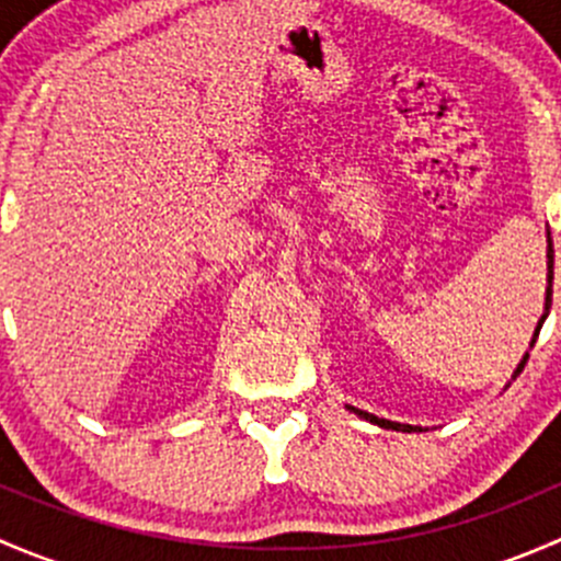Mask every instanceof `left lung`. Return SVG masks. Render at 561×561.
I'll return each instance as SVG.
<instances>
[{
	"label": "left lung",
	"mask_w": 561,
	"mask_h": 561,
	"mask_svg": "<svg viewBox=\"0 0 561 561\" xmlns=\"http://www.w3.org/2000/svg\"><path fill=\"white\" fill-rule=\"evenodd\" d=\"M548 282H553V244H551V239H548ZM548 309H551V285H548V298H546V314H542V320H546L548 317ZM540 320V322H542ZM524 364H526V358L522 360V366H518V371L524 369ZM516 371V375H518ZM369 417L371 423H377V426H396V428H407V426H399V423H390V421H382V417H375V415H366Z\"/></svg>",
	"instance_id": "left-lung-1"
}]
</instances>
